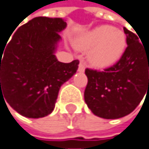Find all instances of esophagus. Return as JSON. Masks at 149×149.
<instances>
[{
	"label": "esophagus",
	"instance_id": "1",
	"mask_svg": "<svg viewBox=\"0 0 149 149\" xmlns=\"http://www.w3.org/2000/svg\"><path fill=\"white\" fill-rule=\"evenodd\" d=\"M84 68H86V65H84V62H80L79 67H78V71H79V72H84Z\"/></svg>",
	"mask_w": 149,
	"mask_h": 149
}]
</instances>
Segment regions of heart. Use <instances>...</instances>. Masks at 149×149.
<instances>
[{
    "label": "heart",
    "mask_w": 149,
    "mask_h": 149,
    "mask_svg": "<svg viewBox=\"0 0 149 149\" xmlns=\"http://www.w3.org/2000/svg\"><path fill=\"white\" fill-rule=\"evenodd\" d=\"M76 45L83 50H90L88 60L92 65L107 67L121 58L127 40L120 29L109 25H101L81 37Z\"/></svg>",
    "instance_id": "b5f03b06"
}]
</instances>
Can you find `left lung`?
Here are the masks:
<instances>
[{"label": "left lung", "mask_w": 149, "mask_h": 149, "mask_svg": "<svg viewBox=\"0 0 149 149\" xmlns=\"http://www.w3.org/2000/svg\"><path fill=\"white\" fill-rule=\"evenodd\" d=\"M127 47L110 67L98 71L86 69L87 84L84 101L98 117L118 119L135 109L149 91V45L140 36L124 27Z\"/></svg>", "instance_id": "left-lung-1"}]
</instances>
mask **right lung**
I'll return each mask as SVG.
<instances>
[{
	"label": "right lung",
	"mask_w": 149,
	"mask_h": 149,
	"mask_svg": "<svg viewBox=\"0 0 149 149\" xmlns=\"http://www.w3.org/2000/svg\"><path fill=\"white\" fill-rule=\"evenodd\" d=\"M65 27L61 18L36 17L0 48V98L24 117L51 113L60 87L77 71L78 60L61 63L54 54Z\"/></svg>",
	"instance_id": "obj_1"
}]
</instances>
